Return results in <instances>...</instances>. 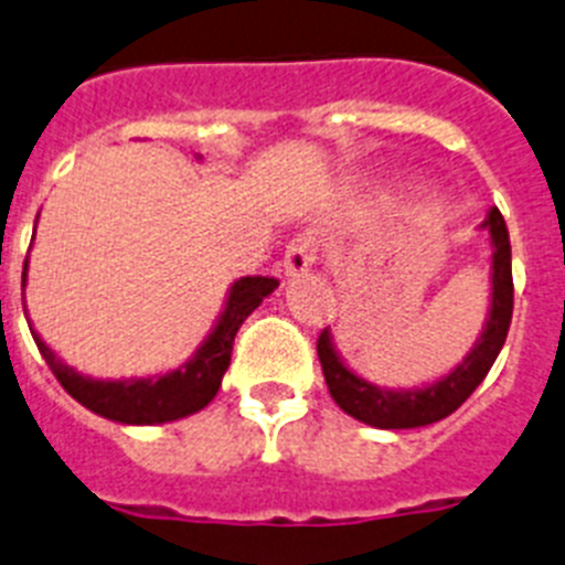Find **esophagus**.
Masks as SVG:
<instances>
[{
    "mask_svg": "<svg viewBox=\"0 0 565 565\" xmlns=\"http://www.w3.org/2000/svg\"><path fill=\"white\" fill-rule=\"evenodd\" d=\"M317 252H319V243L308 234H299L288 243V252H286V277L288 279H297L302 274L311 271V266L317 263Z\"/></svg>",
    "mask_w": 565,
    "mask_h": 565,
    "instance_id": "esophagus-1",
    "label": "esophagus"
}]
</instances>
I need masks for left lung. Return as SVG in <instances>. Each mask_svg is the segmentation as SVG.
<instances>
[{
    "label": "left lung",
    "mask_w": 565,
    "mask_h": 565,
    "mask_svg": "<svg viewBox=\"0 0 565 565\" xmlns=\"http://www.w3.org/2000/svg\"><path fill=\"white\" fill-rule=\"evenodd\" d=\"M481 228L489 234V243H492V306H489L487 326H483L478 342L472 344V351L447 376L433 384H424V387H411V391L379 387V384L356 376L342 362V356L333 348L331 328L319 333L317 353L319 362H322V373H326L328 391L348 416L379 427V430L427 427V424L441 422L450 413H456L472 396L478 384L483 382L489 367L495 364L503 342H507L515 288H512V248H509V232L503 214L492 206L483 217Z\"/></svg>",
    "instance_id": "left-lung-1"
}]
</instances>
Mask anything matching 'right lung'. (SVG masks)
<instances>
[{
    "mask_svg": "<svg viewBox=\"0 0 565 565\" xmlns=\"http://www.w3.org/2000/svg\"><path fill=\"white\" fill-rule=\"evenodd\" d=\"M28 268V259H24ZM24 286V274H22ZM274 277H243L228 288V299L223 313L217 317V326L212 328L203 344L194 351V356L178 371H169L163 376L152 379H124V382H104V379H89L64 364L56 353L50 351L44 339L33 333L39 353L44 356L53 376L62 382L64 391L84 404L87 411L121 424H163L178 422L183 416L203 411L217 391H221L223 373L232 362V344L239 326L246 322L248 313L277 288Z\"/></svg>",
    "mask_w": 565,
    "mask_h": 565,
    "instance_id": "add662e5",
    "label": "right lung"
}]
</instances>
